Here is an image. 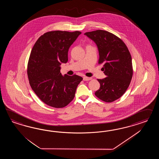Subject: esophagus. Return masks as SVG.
Segmentation results:
<instances>
[{
	"instance_id": "esophagus-1",
	"label": "esophagus",
	"mask_w": 159,
	"mask_h": 159,
	"mask_svg": "<svg viewBox=\"0 0 159 159\" xmlns=\"http://www.w3.org/2000/svg\"><path fill=\"white\" fill-rule=\"evenodd\" d=\"M91 79H92V77H86V76H84L83 77V80H84V81H89V80H91Z\"/></svg>"
}]
</instances>
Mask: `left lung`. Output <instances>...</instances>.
I'll return each mask as SVG.
<instances>
[{"label":"left lung","mask_w":159,"mask_h":159,"mask_svg":"<svg viewBox=\"0 0 159 159\" xmlns=\"http://www.w3.org/2000/svg\"><path fill=\"white\" fill-rule=\"evenodd\" d=\"M84 35L96 44L98 63L103 65L107 76L97 80L100 87L95 95L107 102L115 101L125 93L132 77L130 52L120 39L108 31L98 30L87 32Z\"/></svg>","instance_id":"obj_1"}]
</instances>
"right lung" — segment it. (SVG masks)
<instances>
[{
    "label": "right lung",
    "mask_w": 159,
    "mask_h": 159,
    "mask_svg": "<svg viewBox=\"0 0 159 159\" xmlns=\"http://www.w3.org/2000/svg\"><path fill=\"white\" fill-rule=\"evenodd\" d=\"M82 33L54 31L41 35L34 44L29 58L30 84L41 101L55 108H62L72 101L83 78L63 76L61 65L68 61V51Z\"/></svg>",
    "instance_id": "1"
}]
</instances>
